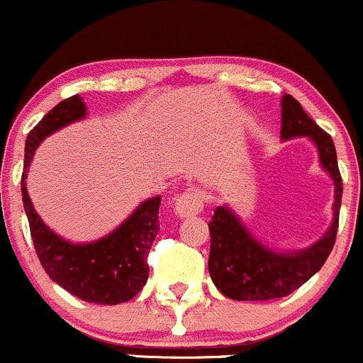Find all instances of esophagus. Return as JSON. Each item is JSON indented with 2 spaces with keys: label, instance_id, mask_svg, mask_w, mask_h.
I'll list each match as a JSON object with an SVG mask.
<instances>
[{
  "label": "esophagus",
  "instance_id": "esophagus-1",
  "mask_svg": "<svg viewBox=\"0 0 363 363\" xmlns=\"http://www.w3.org/2000/svg\"><path fill=\"white\" fill-rule=\"evenodd\" d=\"M204 208V197L199 189H189L182 194L174 204V211L178 216L199 215Z\"/></svg>",
  "mask_w": 363,
  "mask_h": 363
}]
</instances>
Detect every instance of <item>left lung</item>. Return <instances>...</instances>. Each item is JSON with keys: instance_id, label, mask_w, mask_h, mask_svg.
Returning <instances> with one entry per match:
<instances>
[{"instance_id": "left-lung-1", "label": "left lung", "mask_w": 363, "mask_h": 363, "mask_svg": "<svg viewBox=\"0 0 363 363\" xmlns=\"http://www.w3.org/2000/svg\"><path fill=\"white\" fill-rule=\"evenodd\" d=\"M281 138L309 136L320 152L321 166L335 183L334 222L323 238L304 252L276 253L257 242L233 215L218 206L209 220V274L225 297L234 301H271L286 297L304 285L330 255L339 227V209L342 197V178L332 136L309 117L297 99L285 94L281 99Z\"/></svg>"}]
</instances>
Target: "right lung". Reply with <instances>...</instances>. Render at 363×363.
Listing matches in <instances>:
<instances>
[{
    "label": "right lung",
    "mask_w": 363,
    "mask_h": 363,
    "mask_svg": "<svg viewBox=\"0 0 363 363\" xmlns=\"http://www.w3.org/2000/svg\"><path fill=\"white\" fill-rule=\"evenodd\" d=\"M85 115L80 96L61 101L28 134L22 173V203L33 245L45 272L71 295L96 304H121L141 292L148 279L147 257L159 227L160 197L145 201L110 236L91 245H71L42 222L26 190V173L45 136Z\"/></svg>",
    "instance_id": "right-lung-1"
}]
</instances>
